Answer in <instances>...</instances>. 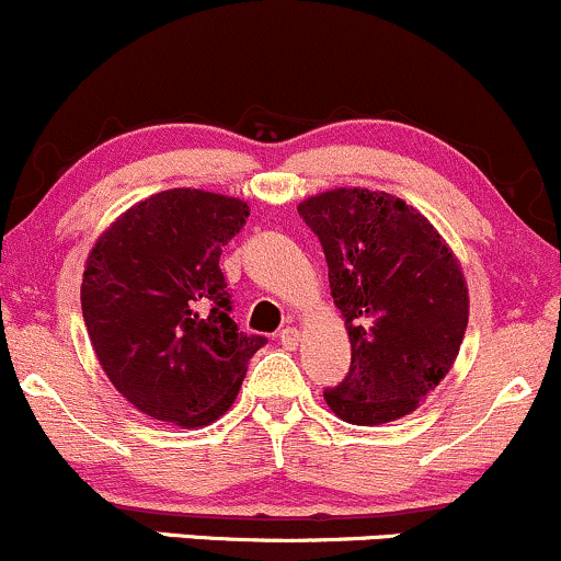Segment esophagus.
Returning <instances> with one entry per match:
<instances>
[{
  "label": "esophagus",
  "instance_id": "34e87169",
  "mask_svg": "<svg viewBox=\"0 0 561 561\" xmlns=\"http://www.w3.org/2000/svg\"><path fill=\"white\" fill-rule=\"evenodd\" d=\"M278 339H280V344H283V347H286V350H297V347H299V331L294 329V325H288V329H283Z\"/></svg>",
  "mask_w": 561,
  "mask_h": 561
}]
</instances>
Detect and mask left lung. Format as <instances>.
<instances>
[{
    "label": "left lung",
    "instance_id": "obj_1",
    "mask_svg": "<svg viewBox=\"0 0 561 561\" xmlns=\"http://www.w3.org/2000/svg\"><path fill=\"white\" fill-rule=\"evenodd\" d=\"M297 209L325 251L352 347L347 379L325 389V402L357 426L408 416L461 350L469 323L461 262L430 219L392 193L333 187Z\"/></svg>",
    "mask_w": 561,
    "mask_h": 561
}]
</instances>
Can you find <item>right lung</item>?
<instances>
[{
    "label": "right lung",
    "mask_w": 561,
    "mask_h": 561,
    "mask_svg": "<svg viewBox=\"0 0 561 561\" xmlns=\"http://www.w3.org/2000/svg\"><path fill=\"white\" fill-rule=\"evenodd\" d=\"M247 217V201L174 187L137 201L94 241L81 278L87 333L145 416L196 430L236 402L264 336L230 318L219 254Z\"/></svg>",
    "instance_id": "obj_1"
}]
</instances>
